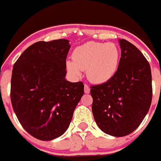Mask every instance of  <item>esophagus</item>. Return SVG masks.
I'll return each mask as SVG.
<instances>
[{
	"mask_svg": "<svg viewBox=\"0 0 161 161\" xmlns=\"http://www.w3.org/2000/svg\"><path fill=\"white\" fill-rule=\"evenodd\" d=\"M84 91H85V93H90V88L87 85H85V86H84Z\"/></svg>",
	"mask_w": 161,
	"mask_h": 161,
	"instance_id": "34e87169",
	"label": "esophagus"
}]
</instances>
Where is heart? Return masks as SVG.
<instances>
[{"instance_id": "obj_1", "label": "heart", "mask_w": 161, "mask_h": 161, "mask_svg": "<svg viewBox=\"0 0 161 161\" xmlns=\"http://www.w3.org/2000/svg\"><path fill=\"white\" fill-rule=\"evenodd\" d=\"M73 60H67L68 70L80 76L86 70V76L92 83L104 84L111 80L117 72L120 52L112 42H87L75 48Z\"/></svg>"}]
</instances>
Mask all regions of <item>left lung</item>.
Listing matches in <instances>:
<instances>
[{
  "label": "left lung",
  "instance_id": "obj_1",
  "mask_svg": "<svg viewBox=\"0 0 161 161\" xmlns=\"http://www.w3.org/2000/svg\"><path fill=\"white\" fill-rule=\"evenodd\" d=\"M121 58L114 77L91 87L92 111L98 127L115 137L137 129L153 98L152 72L142 52L126 39H119Z\"/></svg>",
  "mask_w": 161,
  "mask_h": 161
}]
</instances>
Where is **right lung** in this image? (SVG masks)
<instances>
[{"label": "right lung", "instance_id": "obj_1", "mask_svg": "<svg viewBox=\"0 0 161 161\" xmlns=\"http://www.w3.org/2000/svg\"><path fill=\"white\" fill-rule=\"evenodd\" d=\"M70 47L68 39L37 42L13 68V109L23 128L40 140H52L66 131L84 94L82 82L65 79Z\"/></svg>", "mask_w": 161, "mask_h": 161}]
</instances>
